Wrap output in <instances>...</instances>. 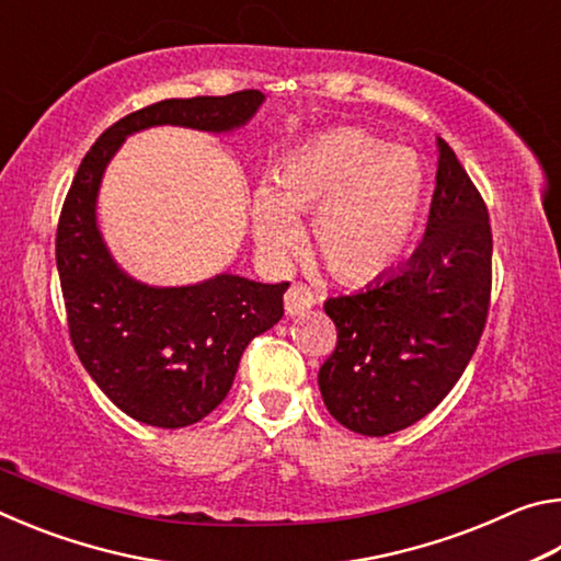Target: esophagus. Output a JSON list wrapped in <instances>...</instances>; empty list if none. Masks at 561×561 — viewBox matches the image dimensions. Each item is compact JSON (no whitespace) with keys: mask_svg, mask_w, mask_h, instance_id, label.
<instances>
[{"mask_svg":"<svg viewBox=\"0 0 561 561\" xmlns=\"http://www.w3.org/2000/svg\"><path fill=\"white\" fill-rule=\"evenodd\" d=\"M314 304H317L314 291H311L307 284H301V282H294L287 289V294H284V309H287L289 317L301 314V311L311 309Z\"/></svg>","mask_w":561,"mask_h":561,"instance_id":"esophagus-1","label":"esophagus"}]
</instances>
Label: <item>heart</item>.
Wrapping results in <instances>:
<instances>
[{"label": "heart", "mask_w": 561, "mask_h": 561, "mask_svg": "<svg viewBox=\"0 0 561 561\" xmlns=\"http://www.w3.org/2000/svg\"><path fill=\"white\" fill-rule=\"evenodd\" d=\"M425 201L415 150L360 128H336L284 160L257 187L252 227L264 257L282 260L314 214L311 242L336 277L371 279L405 252Z\"/></svg>", "instance_id": "heart-1"}]
</instances>
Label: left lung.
<instances>
[{
	"mask_svg": "<svg viewBox=\"0 0 561 561\" xmlns=\"http://www.w3.org/2000/svg\"><path fill=\"white\" fill-rule=\"evenodd\" d=\"M425 240L388 277L324 301L336 346L319 368L329 413L381 438L403 431L458 383L485 331L492 291L488 205L455 150L438 138Z\"/></svg>",
	"mask_w": 561,
	"mask_h": 561,
	"instance_id": "left-lung-1",
	"label": "left lung"
}]
</instances>
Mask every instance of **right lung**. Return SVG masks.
Here are the masks:
<instances>
[{"label":"right lung","instance_id":"add662e5","mask_svg":"<svg viewBox=\"0 0 561 561\" xmlns=\"http://www.w3.org/2000/svg\"><path fill=\"white\" fill-rule=\"evenodd\" d=\"M264 93L168 99L113 123L83 156L56 227V267L76 356L123 413L156 428L210 415L234 381L242 351L284 314L289 282L220 274L195 287L156 289L128 279L101 242L96 193L108 158L133 130L187 126L230 130L254 116Z\"/></svg>","mask_w":561,"mask_h":561}]
</instances>
